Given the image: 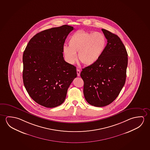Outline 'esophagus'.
Listing matches in <instances>:
<instances>
[{
  "label": "esophagus",
  "mask_w": 150,
  "mask_h": 150,
  "mask_svg": "<svg viewBox=\"0 0 150 150\" xmlns=\"http://www.w3.org/2000/svg\"><path fill=\"white\" fill-rule=\"evenodd\" d=\"M77 76H80V74H81V71L79 69H77Z\"/></svg>",
  "instance_id": "esophagus-1"
}]
</instances>
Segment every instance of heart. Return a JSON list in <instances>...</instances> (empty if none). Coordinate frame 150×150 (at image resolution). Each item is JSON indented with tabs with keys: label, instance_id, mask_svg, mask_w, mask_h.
Returning <instances> with one entry per match:
<instances>
[{
	"label": "heart",
	"instance_id": "obj_1",
	"mask_svg": "<svg viewBox=\"0 0 150 150\" xmlns=\"http://www.w3.org/2000/svg\"><path fill=\"white\" fill-rule=\"evenodd\" d=\"M106 40L103 34L79 30L69 38V47L64 46L63 53L68 62L74 64L79 52V60L85 65L97 62L106 46Z\"/></svg>",
	"mask_w": 150,
	"mask_h": 150
}]
</instances>
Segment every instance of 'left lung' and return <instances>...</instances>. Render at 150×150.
<instances>
[{
	"label": "left lung",
	"mask_w": 150,
	"mask_h": 150,
	"mask_svg": "<svg viewBox=\"0 0 150 150\" xmlns=\"http://www.w3.org/2000/svg\"><path fill=\"white\" fill-rule=\"evenodd\" d=\"M108 43L101 57L93 64L82 69L83 95L90 105L106 106L114 101L124 86L128 54L117 35L102 29Z\"/></svg>",
	"instance_id": "8db88e82"
}]
</instances>
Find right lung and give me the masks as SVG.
I'll return each instance as SVG.
<instances>
[{"label":"right lung","mask_w":150,"mask_h":150,"mask_svg":"<svg viewBox=\"0 0 150 150\" xmlns=\"http://www.w3.org/2000/svg\"><path fill=\"white\" fill-rule=\"evenodd\" d=\"M73 30L64 25L38 33L24 51V85L32 99L46 108L62 104L77 77L76 67L65 62L63 54L65 40Z\"/></svg>","instance_id":"add662e5"}]
</instances>
